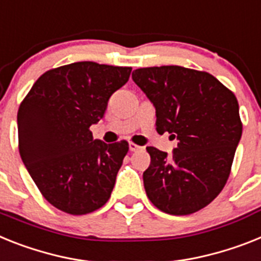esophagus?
<instances>
[{"mask_svg": "<svg viewBox=\"0 0 261 261\" xmlns=\"http://www.w3.org/2000/svg\"><path fill=\"white\" fill-rule=\"evenodd\" d=\"M128 148H130L131 152H134V151L142 150L143 147H141V146H138V144H135V143H130V144H128Z\"/></svg>", "mask_w": 261, "mask_h": 261, "instance_id": "34e87169", "label": "esophagus"}]
</instances>
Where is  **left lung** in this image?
I'll return each instance as SVG.
<instances>
[{"instance_id": "1", "label": "left lung", "mask_w": 261, "mask_h": 261, "mask_svg": "<svg viewBox=\"0 0 261 261\" xmlns=\"http://www.w3.org/2000/svg\"><path fill=\"white\" fill-rule=\"evenodd\" d=\"M133 81L155 106L156 131L178 139L172 155L147 147L143 172L151 203L170 215L204 208L228 180L243 124L235 94L205 71L181 66L143 67Z\"/></svg>"}]
</instances>
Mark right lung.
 Masks as SVG:
<instances>
[{"label":"right lung","mask_w":261,"mask_h":261,"mask_svg":"<svg viewBox=\"0 0 261 261\" xmlns=\"http://www.w3.org/2000/svg\"><path fill=\"white\" fill-rule=\"evenodd\" d=\"M130 73L131 67L70 63L43 73L19 105V155L56 208L86 215L110 199L128 143L93 139L90 126L103 118Z\"/></svg>","instance_id":"obj_1"}]
</instances>
